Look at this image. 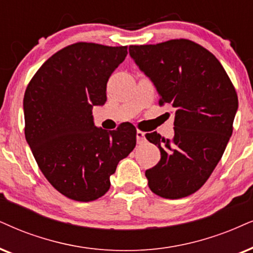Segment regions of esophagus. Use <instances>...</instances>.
Instances as JSON below:
<instances>
[{
  "mask_svg": "<svg viewBox=\"0 0 253 253\" xmlns=\"http://www.w3.org/2000/svg\"><path fill=\"white\" fill-rule=\"evenodd\" d=\"M136 142L139 143V145H142V143L146 142L145 133L141 132V130H136Z\"/></svg>",
  "mask_w": 253,
  "mask_h": 253,
  "instance_id": "34e87169",
  "label": "esophagus"
}]
</instances>
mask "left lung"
<instances>
[{
	"label": "left lung",
	"mask_w": 253,
	"mask_h": 253,
	"mask_svg": "<svg viewBox=\"0 0 253 253\" xmlns=\"http://www.w3.org/2000/svg\"><path fill=\"white\" fill-rule=\"evenodd\" d=\"M129 56L148 77L160 105L174 108V136L146 134L161 160L147 169L153 193L165 198L194 194L209 178L232 134L238 98L218 59L188 40L130 45Z\"/></svg>",
	"instance_id": "left-lung-1"
}]
</instances>
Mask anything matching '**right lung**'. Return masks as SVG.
Listing matches in <instances>:
<instances>
[{
    "instance_id": "obj_1",
    "label": "right lung",
    "mask_w": 253,
    "mask_h": 253,
    "mask_svg": "<svg viewBox=\"0 0 253 253\" xmlns=\"http://www.w3.org/2000/svg\"><path fill=\"white\" fill-rule=\"evenodd\" d=\"M126 56L127 46L72 44L47 59L25 91L28 145L46 180L71 200L106 194L118 164L135 147L133 125L107 132L92 116L106 103L108 79Z\"/></svg>"
}]
</instances>
